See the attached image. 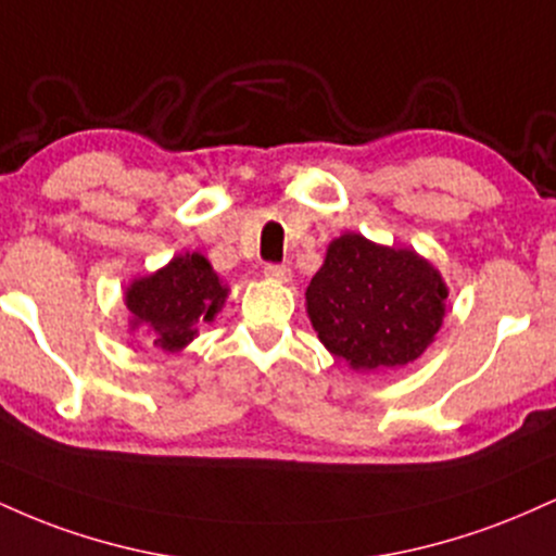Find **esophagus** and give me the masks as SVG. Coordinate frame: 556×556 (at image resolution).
Here are the masks:
<instances>
[{
  "mask_svg": "<svg viewBox=\"0 0 556 556\" xmlns=\"http://www.w3.org/2000/svg\"><path fill=\"white\" fill-rule=\"evenodd\" d=\"M264 274L269 279H274V282H287V279H290V266H285V264H266L264 266Z\"/></svg>",
  "mask_w": 556,
  "mask_h": 556,
  "instance_id": "esophagus-1",
  "label": "esophagus"
}]
</instances>
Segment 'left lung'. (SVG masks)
<instances>
[{"instance_id":"1","label":"left lung","mask_w":556,"mask_h":556,"mask_svg":"<svg viewBox=\"0 0 556 556\" xmlns=\"http://www.w3.org/2000/svg\"><path fill=\"white\" fill-rule=\"evenodd\" d=\"M444 298L431 264L353 232L331 242L305 292L318 340L355 371L416 361L442 327Z\"/></svg>"}]
</instances>
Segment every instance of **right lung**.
Masks as SVG:
<instances>
[{
    "label": "right lung",
    "mask_w": 556,
    "mask_h": 556,
    "mask_svg": "<svg viewBox=\"0 0 556 556\" xmlns=\"http://www.w3.org/2000/svg\"><path fill=\"white\" fill-rule=\"evenodd\" d=\"M225 298L227 287H222L212 264L201 253H185L162 271L132 282L125 303L132 324L149 329L156 348L172 353L193 340L195 324L219 314Z\"/></svg>",
    "instance_id": "right-lung-1"
}]
</instances>
